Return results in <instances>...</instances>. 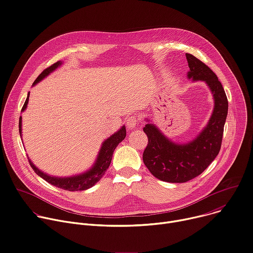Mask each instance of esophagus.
<instances>
[{"mask_svg":"<svg viewBox=\"0 0 253 253\" xmlns=\"http://www.w3.org/2000/svg\"><path fill=\"white\" fill-rule=\"evenodd\" d=\"M139 122H140V121L138 120V118H136V117L134 116V117L128 118L126 124H127V127H128L129 129H132V128H135L137 125H138Z\"/></svg>","mask_w":253,"mask_h":253,"instance_id":"obj_1","label":"esophagus"}]
</instances>
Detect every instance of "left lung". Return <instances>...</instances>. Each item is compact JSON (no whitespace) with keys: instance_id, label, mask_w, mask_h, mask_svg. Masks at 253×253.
Here are the masks:
<instances>
[{"instance_id":"obj_1","label":"left lung","mask_w":253,"mask_h":253,"mask_svg":"<svg viewBox=\"0 0 253 253\" xmlns=\"http://www.w3.org/2000/svg\"><path fill=\"white\" fill-rule=\"evenodd\" d=\"M190 71L188 79L204 82L211 90L214 109L211 117L195 138L187 143L169 139L146 118L143 131L148 144L143 152V163L158 179L168 182H186L208 168L218 155L228 113V100L222 84L211 68L190 53H186Z\"/></svg>"}]
</instances>
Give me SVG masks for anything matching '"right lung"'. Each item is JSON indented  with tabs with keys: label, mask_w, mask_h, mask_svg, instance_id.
Returning <instances> with one entry per match:
<instances>
[{
	"label": "right lung",
	"mask_w": 253,
	"mask_h": 253,
	"mask_svg": "<svg viewBox=\"0 0 253 253\" xmlns=\"http://www.w3.org/2000/svg\"><path fill=\"white\" fill-rule=\"evenodd\" d=\"M61 64H62V61H57L54 64H52L51 66L47 67L46 70H44L39 75V77L35 80L32 86H34L36 84H38L39 82L44 80L47 76H49L51 73H53L56 68L59 67ZM29 96H30V93H28V96L24 103V106H23V108H22V112H24L27 108V105L29 102ZM19 132H20V136L22 137V117L21 116L19 119ZM125 137H126V127H125V125H123L117 132L112 134L102 143L99 153L97 155V158L95 160L94 165L91 166V168H89L84 172L75 174L72 176L50 175V174H47L46 172L40 170L38 168H36V166L32 163L31 159H29V163H30V166L33 169V170L40 177H42L47 182L51 183L52 186L60 188L65 191H71V192L84 191V190H87L93 186H95L96 183L102 178V176L105 174L106 170L108 169V168L111 164L113 152H114L115 148L117 147V145L120 142H122L124 140Z\"/></svg>",
	"instance_id": "obj_1"
}]
</instances>
